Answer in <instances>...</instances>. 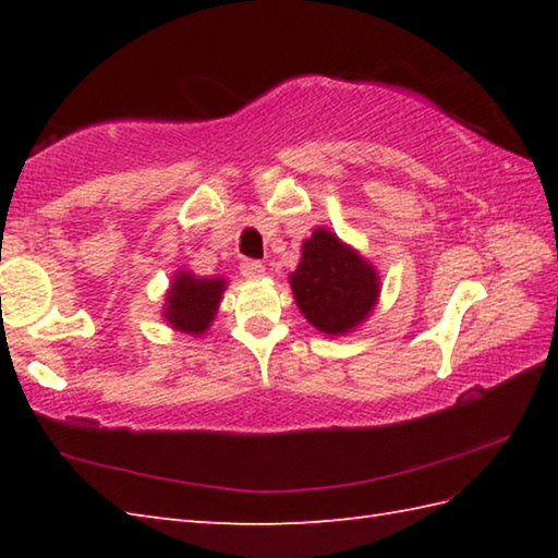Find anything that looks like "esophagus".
<instances>
[{
  "mask_svg": "<svg viewBox=\"0 0 558 558\" xmlns=\"http://www.w3.org/2000/svg\"><path fill=\"white\" fill-rule=\"evenodd\" d=\"M240 270L244 278H260L266 272V266L260 264V260H254V258H246L240 264Z\"/></svg>",
  "mask_w": 558,
  "mask_h": 558,
  "instance_id": "esophagus-1",
  "label": "esophagus"
}]
</instances>
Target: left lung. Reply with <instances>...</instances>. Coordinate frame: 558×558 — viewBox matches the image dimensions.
<instances>
[{
  "instance_id": "8db88e82",
  "label": "left lung",
  "mask_w": 558,
  "mask_h": 558,
  "mask_svg": "<svg viewBox=\"0 0 558 558\" xmlns=\"http://www.w3.org/2000/svg\"><path fill=\"white\" fill-rule=\"evenodd\" d=\"M290 286L310 324L330 336L348 333L364 322L378 298L374 266L328 230H316L302 244Z\"/></svg>"
}]
</instances>
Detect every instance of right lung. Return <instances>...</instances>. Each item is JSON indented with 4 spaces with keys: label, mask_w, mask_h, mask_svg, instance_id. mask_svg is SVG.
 I'll return each mask as SVG.
<instances>
[{
    "label": "right lung",
    "mask_w": 558,
    "mask_h": 558,
    "mask_svg": "<svg viewBox=\"0 0 558 558\" xmlns=\"http://www.w3.org/2000/svg\"><path fill=\"white\" fill-rule=\"evenodd\" d=\"M222 290V278H194L186 270L177 272L165 302V318L177 330L201 336L218 312Z\"/></svg>",
    "instance_id": "obj_1"
}]
</instances>
